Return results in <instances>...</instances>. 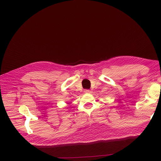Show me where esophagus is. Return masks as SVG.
Listing matches in <instances>:
<instances>
[{"label":"esophagus","instance_id":"obj_1","mask_svg":"<svg viewBox=\"0 0 161 161\" xmlns=\"http://www.w3.org/2000/svg\"><path fill=\"white\" fill-rule=\"evenodd\" d=\"M89 92H90V91L89 89H85V90H84V92H85V93H89Z\"/></svg>","mask_w":161,"mask_h":161}]
</instances>
